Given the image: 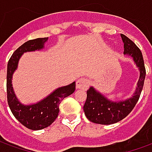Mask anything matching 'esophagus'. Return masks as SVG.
Listing matches in <instances>:
<instances>
[{
    "label": "esophagus",
    "instance_id": "1",
    "mask_svg": "<svg viewBox=\"0 0 152 152\" xmlns=\"http://www.w3.org/2000/svg\"><path fill=\"white\" fill-rule=\"evenodd\" d=\"M89 86V80H87L86 78H80L79 80H77V81H76V88L77 89L86 90L88 89Z\"/></svg>",
    "mask_w": 152,
    "mask_h": 152
}]
</instances>
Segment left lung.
Returning a JSON list of instances; mask_svg holds the SVG:
<instances>
[{
    "instance_id": "1",
    "label": "left lung",
    "mask_w": 152,
    "mask_h": 152,
    "mask_svg": "<svg viewBox=\"0 0 152 152\" xmlns=\"http://www.w3.org/2000/svg\"><path fill=\"white\" fill-rule=\"evenodd\" d=\"M124 42V54L132 56L140 69V79L137 91L131 99L125 102H113L98 93L93 87H90L86 91L87 96L85 102V115L91 122L101 125H111L118 122L126 117L137 105L143 89L145 77V68L143 56L138 46L127 37L121 34Z\"/></svg>"
}]
</instances>
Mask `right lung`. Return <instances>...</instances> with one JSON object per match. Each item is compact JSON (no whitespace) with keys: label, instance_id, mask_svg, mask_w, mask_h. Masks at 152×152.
<instances>
[{"label":"right lung","instance_id":"right-lung-1","mask_svg":"<svg viewBox=\"0 0 152 152\" xmlns=\"http://www.w3.org/2000/svg\"><path fill=\"white\" fill-rule=\"evenodd\" d=\"M48 37L37 38L25 42L14 51L7 64V102L13 115L20 123L28 129L37 131L50 126L57 118L59 106L64 98L72 95L76 90V82L56 90L46 99L31 106L21 105L15 97L12 86V74L17 67L20 57L24 52L41 49Z\"/></svg>","mask_w":152,"mask_h":152}]
</instances>
